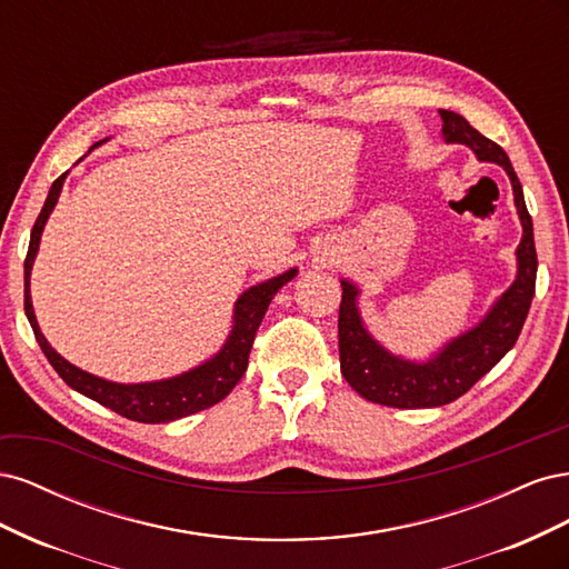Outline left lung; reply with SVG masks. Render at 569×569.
<instances>
[{"instance_id": "left-lung-1", "label": "left lung", "mask_w": 569, "mask_h": 569, "mask_svg": "<svg viewBox=\"0 0 569 569\" xmlns=\"http://www.w3.org/2000/svg\"><path fill=\"white\" fill-rule=\"evenodd\" d=\"M439 113L443 120L441 132L446 142L470 147L479 161L503 166L510 178L515 206H518L522 222V242L515 251L518 253V278L491 306V311L481 318L479 325L451 339L425 363L393 356L380 341H375L358 311V287L349 280H341V375L363 399L391 408H435L460 399L515 347L529 313L533 287H537V249H533L531 216L508 153L491 142L489 137L477 132L460 113L443 109Z\"/></svg>"}]
</instances>
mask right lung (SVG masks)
<instances>
[{"mask_svg": "<svg viewBox=\"0 0 569 569\" xmlns=\"http://www.w3.org/2000/svg\"><path fill=\"white\" fill-rule=\"evenodd\" d=\"M101 142H97L94 147H99ZM63 180H66V173L59 176L54 184H51L42 211L36 220V226H32L30 247L26 256V316L51 368L59 372V377L68 387L80 391L82 396H88V399L111 408L113 412H118V416H123L128 420L147 422V425L173 422V420L192 416V412H199L203 408H211L218 401L226 399V396L234 389V385L242 380V375L247 372L256 330L258 325H261L272 297L278 295V289L282 284L295 280L297 268H291L278 274V278H270L261 284L247 289L244 295L237 299L234 318H232L234 325H232V332L228 335V341L222 343V349L213 358L206 360V363H201L199 368L182 372L178 377H168V380L142 382V385H118V382L101 380V377H94L90 372L76 368L73 363H68L66 358H61L54 349L49 347V341L40 332V325L30 301L32 261H36L38 249H40L44 222L59 201Z\"/></svg>", "mask_w": 569, "mask_h": 569, "instance_id": "add662e5", "label": "right lung"}]
</instances>
